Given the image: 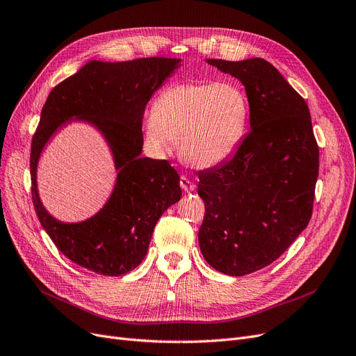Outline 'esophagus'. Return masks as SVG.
<instances>
[{
    "label": "esophagus",
    "mask_w": 356,
    "mask_h": 356,
    "mask_svg": "<svg viewBox=\"0 0 356 356\" xmlns=\"http://www.w3.org/2000/svg\"><path fill=\"white\" fill-rule=\"evenodd\" d=\"M180 186H181V189L185 191V192H193L195 188H196L195 183L191 181V180H189L188 177H185V176L180 177Z\"/></svg>",
    "instance_id": "esophagus-1"
}]
</instances>
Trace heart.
Masks as SVG:
<instances>
[{
  "label": "heart",
  "instance_id": "heart-1",
  "mask_svg": "<svg viewBox=\"0 0 356 356\" xmlns=\"http://www.w3.org/2000/svg\"><path fill=\"white\" fill-rule=\"evenodd\" d=\"M251 105L233 81H195L164 89L145 122V142L155 154L180 142V154L193 165L213 167L236 151L249 122Z\"/></svg>",
  "mask_w": 356,
  "mask_h": 356
}]
</instances>
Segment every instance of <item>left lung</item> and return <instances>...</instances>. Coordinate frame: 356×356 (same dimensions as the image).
<instances>
[{
	"instance_id": "obj_1",
	"label": "left lung",
	"mask_w": 356,
	"mask_h": 356,
	"mask_svg": "<svg viewBox=\"0 0 356 356\" xmlns=\"http://www.w3.org/2000/svg\"><path fill=\"white\" fill-rule=\"evenodd\" d=\"M207 61L239 79L251 105V130L238 151L198 173L201 252L213 268L238 277L270 266L308 226L320 152L305 99L273 64Z\"/></svg>"
}]
</instances>
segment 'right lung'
<instances>
[{"label":"right lung","mask_w":356,"mask_h":356,"mask_svg":"<svg viewBox=\"0 0 356 356\" xmlns=\"http://www.w3.org/2000/svg\"><path fill=\"white\" fill-rule=\"evenodd\" d=\"M179 63L164 57L89 61L49 92L32 138V201L51 241L82 268L110 277L136 268L147 255L158 218L180 200V176L170 163L140 156L145 107ZM72 116L95 124L103 131L119 173L113 195L99 213L82 223L65 225L42 207L35 167L47 139Z\"/></svg>","instance_id":"add662e5"}]
</instances>
